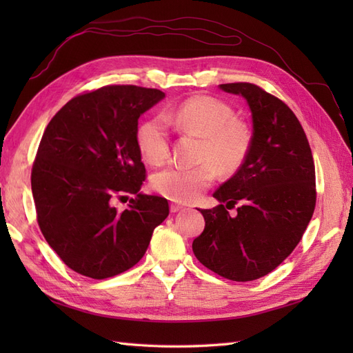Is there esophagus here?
<instances>
[{
    "label": "esophagus",
    "mask_w": 353,
    "mask_h": 353,
    "mask_svg": "<svg viewBox=\"0 0 353 353\" xmlns=\"http://www.w3.org/2000/svg\"><path fill=\"white\" fill-rule=\"evenodd\" d=\"M179 210H184V206L178 205V203H170V212L176 213V212H179Z\"/></svg>",
    "instance_id": "obj_1"
}]
</instances>
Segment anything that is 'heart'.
<instances>
[{
  "mask_svg": "<svg viewBox=\"0 0 353 353\" xmlns=\"http://www.w3.org/2000/svg\"><path fill=\"white\" fill-rule=\"evenodd\" d=\"M172 125L181 132L203 137L196 166L172 165L152 178L153 188L175 201H193L218 176V165L225 172L239 169L249 153L252 134L249 126L234 117L231 105L208 95L191 97L162 114L147 117L137 128V145L152 165L163 163L169 156Z\"/></svg>",
  "mask_w": 353,
  "mask_h": 353,
  "instance_id": "heart-1",
  "label": "heart"
}]
</instances>
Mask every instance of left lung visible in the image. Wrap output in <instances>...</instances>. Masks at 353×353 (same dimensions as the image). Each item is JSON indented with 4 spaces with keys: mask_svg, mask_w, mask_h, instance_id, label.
Masks as SVG:
<instances>
[{
    "mask_svg": "<svg viewBox=\"0 0 353 353\" xmlns=\"http://www.w3.org/2000/svg\"><path fill=\"white\" fill-rule=\"evenodd\" d=\"M219 88L248 101L253 135L240 169L213 193L221 205L199 209L206 225L193 252L223 279L253 281L274 271L302 240L316 203L315 165L303 128L284 101L249 82ZM239 202L231 219L228 209Z\"/></svg>",
    "mask_w": 353,
    "mask_h": 353,
    "instance_id": "left-lung-1",
    "label": "left lung"
}]
</instances>
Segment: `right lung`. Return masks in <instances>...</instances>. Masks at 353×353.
Masks as SVG:
<instances>
[{
	"mask_svg": "<svg viewBox=\"0 0 353 353\" xmlns=\"http://www.w3.org/2000/svg\"><path fill=\"white\" fill-rule=\"evenodd\" d=\"M163 97L108 85L73 97L47 125L30 174L37 221L74 272L104 280L132 268L169 215L166 199L138 193L145 166L135 138L138 117ZM126 194L137 197L116 210L114 199Z\"/></svg>",
	"mask_w": 353,
	"mask_h": 353,
	"instance_id": "obj_1",
	"label": "right lung"
}]
</instances>
